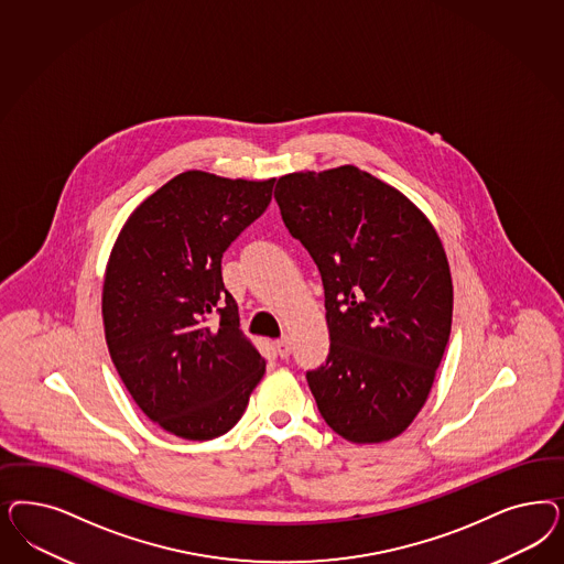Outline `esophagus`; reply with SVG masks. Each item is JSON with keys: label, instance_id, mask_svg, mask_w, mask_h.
<instances>
[{"label": "esophagus", "instance_id": "34e87169", "mask_svg": "<svg viewBox=\"0 0 564 564\" xmlns=\"http://www.w3.org/2000/svg\"><path fill=\"white\" fill-rule=\"evenodd\" d=\"M273 346H275V352L280 355V359H286L291 355V340L289 338H280V340L273 343Z\"/></svg>", "mask_w": 564, "mask_h": 564}]
</instances>
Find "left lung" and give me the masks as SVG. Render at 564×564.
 <instances>
[{
    "label": "left lung",
    "mask_w": 564,
    "mask_h": 564,
    "mask_svg": "<svg viewBox=\"0 0 564 564\" xmlns=\"http://www.w3.org/2000/svg\"><path fill=\"white\" fill-rule=\"evenodd\" d=\"M273 197L322 273L329 355L307 371L322 417L357 444L399 436L451 338L453 280L434 226L355 165L282 176Z\"/></svg>",
    "instance_id": "obj_1"
}]
</instances>
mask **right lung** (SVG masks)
Wrapping results in <instances>:
<instances>
[{
  "label": "right lung",
  "instance_id": "add662e5",
  "mask_svg": "<svg viewBox=\"0 0 564 564\" xmlns=\"http://www.w3.org/2000/svg\"><path fill=\"white\" fill-rule=\"evenodd\" d=\"M272 186L178 174L132 212L109 254L101 311L111 361L139 409L174 436L230 432L263 378L221 257L268 209Z\"/></svg>",
  "mask_w": 564,
  "mask_h": 564
}]
</instances>
